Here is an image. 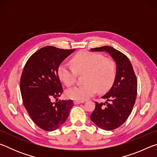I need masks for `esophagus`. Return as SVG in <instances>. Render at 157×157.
<instances>
[{"mask_svg":"<svg viewBox=\"0 0 157 157\" xmlns=\"http://www.w3.org/2000/svg\"><path fill=\"white\" fill-rule=\"evenodd\" d=\"M84 101H74V104L75 105H79L81 103H84Z\"/></svg>","mask_w":157,"mask_h":157,"instance_id":"obj_1","label":"esophagus"}]
</instances>
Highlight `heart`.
Returning a JSON list of instances; mask_svg holds the SVG:
<instances>
[{
  "instance_id": "obj_1",
  "label": "heart",
  "mask_w": 157,
  "mask_h": 157,
  "mask_svg": "<svg viewBox=\"0 0 157 157\" xmlns=\"http://www.w3.org/2000/svg\"><path fill=\"white\" fill-rule=\"evenodd\" d=\"M72 67L62 64L58 68L59 79L67 86L75 83L77 74L83 75V86L68 89L66 95L76 101H84L93 96L97 90L100 93L111 88L116 74V63L112 59L89 52H80L71 60Z\"/></svg>"
}]
</instances>
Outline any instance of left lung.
<instances>
[{
    "label": "left lung",
    "instance_id": "left-lung-1",
    "mask_svg": "<svg viewBox=\"0 0 157 157\" xmlns=\"http://www.w3.org/2000/svg\"><path fill=\"white\" fill-rule=\"evenodd\" d=\"M91 51L107 52L116 64L113 84L102 97L106 102H95V108L90 116L98 127L109 131L122 125L132 112L136 98V77L129 59L116 49L105 46L92 48Z\"/></svg>",
    "mask_w": 157,
    "mask_h": 157
}]
</instances>
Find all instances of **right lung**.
Returning <instances> with one entry per match:
<instances>
[{
  "mask_svg": "<svg viewBox=\"0 0 157 157\" xmlns=\"http://www.w3.org/2000/svg\"><path fill=\"white\" fill-rule=\"evenodd\" d=\"M75 50L44 47L29 58L23 68L20 81L23 105L32 120L45 131L59 128L74 105L71 100L56 102L50 100L62 94L58 68Z\"/></svg>",
  "mask_w": 157,
  "mask_h": 157,
  "instance_id": "obj_1",
  "label": "right lung"
}]
</instances>
